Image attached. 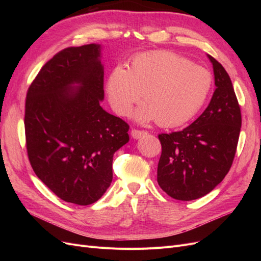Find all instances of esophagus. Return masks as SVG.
<instances>
[{
    "label": "esophagus",
    "instance_id": "34e87169",
    "mask_svg": "<svg viewBox=\"0 0 261 261\" xmlns=\"http://www.w3.org/2000/svg\"><path fill=\"white\" fill-rule=\"evenodd\" d=\"M147 132L146 130H139V129H132L130 132V135L134 139H139L141 137H144L147 135Z\"/></svg>",
    "mask_w": 261,
    "mask_h": 261
}]
</instances>
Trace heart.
Segmentation results:
<instances>
[{
  "mask_svg": "<svg viewBox=\"0 0 261 261\" xmlns=\"http://www.w3.org/2000/svg\"><path fill=\"white\" fill-rule=\"evenodd\" d=\"M212 87L209 70L170 51L141 53L127 69L116 66L109 74L106 91L114 111L128 115L139 100L134 117L139 123L156 121L162 127H178L200 111Z\"/></svg>",
  "mask_w": 261,
  "mask_h": 261,
  "instance_id": "1",
  "label": "heart"
}]
</instances>
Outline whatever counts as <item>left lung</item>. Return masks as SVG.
I'll return each mask as SVG.
<instances>
[{
	"label": "left lung",
	"mask_w": 261,
	"mask_h": 261,
	"mask_svg": "<svg viewBox=\"0 0 261 261\" xmlns=\"http://www.w3.org/2000/svg\"><path fill=\"white\" fill-rule=\"evenodd\" d=\"M216 90L202 114L180 132L161 134L162 153L156 179L172 198L189 201L209 194L230 171L238 147L242 116L231 78L207 54Z\"/></svg>",
	"instance_id": "obj_1"
}]
</instances>
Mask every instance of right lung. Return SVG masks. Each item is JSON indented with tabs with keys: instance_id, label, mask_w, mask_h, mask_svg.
I'll return each mask as SVG.
<instances>
[{
	"instance_id": "right-lung-1",
	"label": "right lung",
	"mask_w": 261,
	"mask_h": 261,
	"mask_svg": "<svg viewBox=\"0 0 261 261\" xmlns=\"http://www.w3.org/2000/svg\"><path fill=\"white\" fill-rule=\"evenodd\" d=\"M102 45L67 48L41 68L26 98L27 152L36 175L62 200L87 206L113 178V155L129 126L100 106Z\"/></svg>"
}]
</instances>
